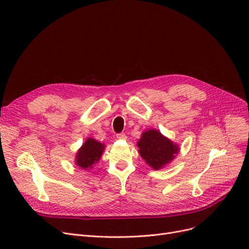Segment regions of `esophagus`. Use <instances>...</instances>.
Instances as JSON below:
<instances>
[{
	"label": "esophagus",
	"mask_w": 249,
	"mask_h": 249,
	"mask_svg": "<svg viewBox=\"0 0 249 249\" xmlns=\"http://www.w3.org/2000/svg\"><path fill=\"white\" fill-rule=\"evenodd\" d=\"M116 137H117V139L124 140V139H126V135L124 133H119L116 135Z\"/></svg>",
	"instance_id": "34e87169"
}]
</instances>
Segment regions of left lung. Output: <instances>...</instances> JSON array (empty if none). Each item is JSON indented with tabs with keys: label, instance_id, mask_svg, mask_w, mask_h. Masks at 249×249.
I'll return each instance as SVG.
<instances>
[{
	"label": "left lung",
	"instance_id": "1",
	"mask_svg": "<svg viewBox=\"0 0 249 249\" xmlns=\"http://www.w3.org/2000/svg\"><path fill=\"white\" fill-rule=\"evenodd\" d=\"M137 145L140 156L155 170L160 169L171 162L178 152L177 144L156 130L143 133Z\"/></svg>",
	"mask_w": 249,
	"mask_h": 249
}]
</instances>
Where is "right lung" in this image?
Listing matches in <instances>:
<instances>
[{
  "label": "right lung",
  "mask_w": 249,
  "mask_h": 249,
  "mask_svg": "<svg viewBox=\"0 0 249 249\" xmlns=\"http://www.w3.org/2000/svg\"><path fill=\"white\" fill-rule=\"evenodd\" d=\"M104 145L94 139L89 138L79 149L76 162L77 165L83 169L91 168L92 165L100 160L103 154Z\"/></svg>",
  "instance_id": "add662e5"
}]
</instances>
